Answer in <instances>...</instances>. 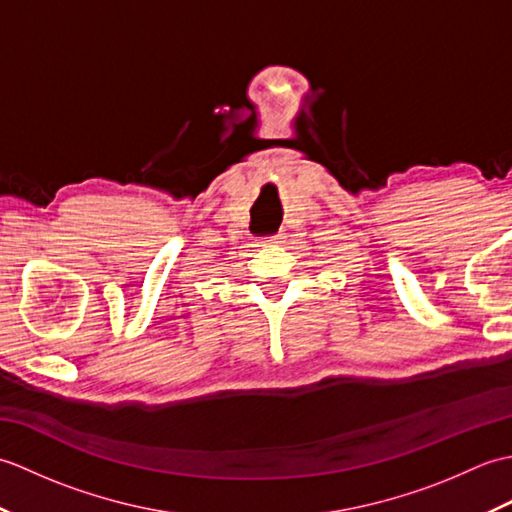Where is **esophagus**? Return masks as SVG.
<instances>
[{
  "label": "esophagus",
  "instance_id": "esophagus-1",
  "mask_svg": "<svg viewBox=\"0 0 512 512\" xmlns=\"http://www.w3.org/2000/svg\"><path fill=\"white\" fill-rule=\"evenodd\" d=\"M281 239H284V235L275 233V235H268V237H264V239H259V244H262V246H266V244H279Z\"/></svg>",
  "mask_w": 512,
  "mask_h": 512
}]
</instances>
